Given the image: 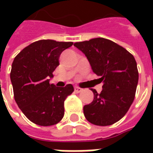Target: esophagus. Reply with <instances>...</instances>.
Returning a JSON list of instances; mask_svg holds the SVG:
<instances>
[{
	"mask_svg": "<svg viewBox=\"0 0 153 153\" xmlns=\"http://www.w3.org/2000/svg\"><path fill=\"white\" fill-rule=\"evenodd\" d=\"M83 91V89L81 88H79V87H74V92L77 93H80V92H82Z\"/></svg>",
	"mask_w": 153,
	"mask_h": 153,
	"instance_id": "1",
	"label": "esophagus"
}]
</instances>
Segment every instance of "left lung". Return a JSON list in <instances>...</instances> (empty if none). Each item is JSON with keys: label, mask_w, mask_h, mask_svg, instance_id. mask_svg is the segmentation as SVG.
<instances>
[{"label": "left lung", "mask_w": 153, "mask_h": 153, "mask_svg": "<svg viewBox=\"0 0 153 153\" xmlns=\"http://www.w3.org/2000/svg\"><path fill=\"white\" fill-rule=\"evenodd\" d=\"M74 46L86 56L94 74L100 76V83H103L101 93L92 89L93 101L83 106L85 118L99 126L115 124L125 116L134 100L138 81L134 57L123 47L103 38Z\"/></svg>", "instance_id": "left-lung-1"}]
</instances>
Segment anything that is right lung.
Wrapping results in <instances>:
<instances>
[{
    "instance_id": "add662e5",
    "label": "right lung",
    "mask_w": 153,
    "mask_h": 153,
    "mask_svg": "<svg viewBox=\"0 0 153 153\" xmlns=\"http://www.w3.org/2000/svg\"><path fill=\"white\" fill-rule=\"evenodd\" d=\"M72 42L39 40L24 48L15 56L10 71L14 97L27 118L36 125L59 123L65 113L64 102L74 92L72 84L58 88L50 84L59 57Z\"/></svg>"
}]
</instances>
